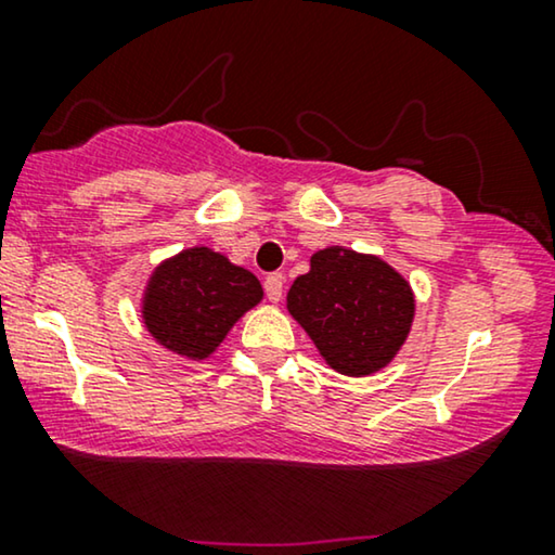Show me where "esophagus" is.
<instances>
[{
  "mask_svg": "<svg viewBox=\"0 0 555 555\" xmlns=\"http://www.w3.org/2000/svg\"><path fill=\"white\" fill-rule=\"evenodd\" d=\"M283 275L280 272H272V275L264 278V295H268L270 302H280L283 300Z\"/></svg>",
  "mask_w": 555,
  "mask_h": 555,
  "instance_id": "obj_1",
  "label": "esophagus"
}]
</instances>
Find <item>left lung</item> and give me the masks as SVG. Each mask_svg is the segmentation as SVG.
I'll list each match as a JSON object with an SVG mask.
<instances>
[{"instance_id": "obj_1", "label": "left lung", "mask_w": 555, "mask_h": 555, "mask_svg": "<svg viewBox=\"0 0 555 555\" xmlns=\"http://www.w3.org/2000/svg\"><path fill=\"white\" fill-rule=\"evenodd\" d=\"M409 280L376 255L325 247L295 278L287 310L333 371L371 376L389 366L414 323Z\"/></svg>"}]
</instances>
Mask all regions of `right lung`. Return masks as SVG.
<instances>
[{
    "mask_svg": "<svg viewBox=\"0 0 555 555\" xmlns=\"http://www.w3.org/2000/svg\"><path fill=\"white\" fill-rule=\"evenodd\" d=\"M260 300L262 285L253 272L196 245L156 264L143 291L141 318L166 351L204 361Z\"/></svg>",
    "mask_w": 555,
    "mask_h": 555,
    "instance_id": "right-lung-1",
    "label": "right lung"
}]
</instances>
